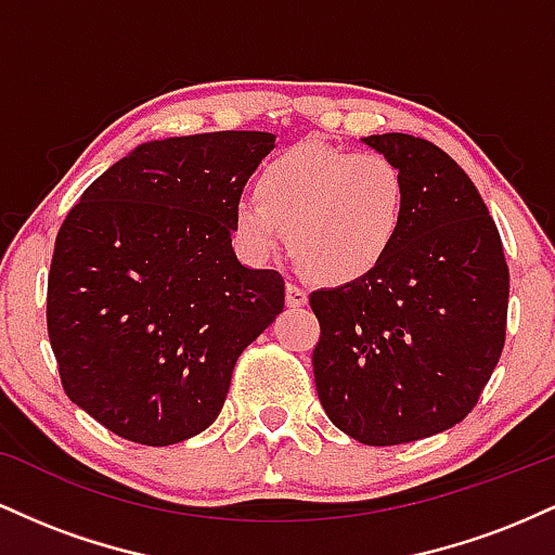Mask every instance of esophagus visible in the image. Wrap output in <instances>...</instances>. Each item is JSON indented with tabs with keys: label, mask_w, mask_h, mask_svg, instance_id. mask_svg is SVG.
Wrapping results in <instances>:
<instances>
[{
	"label": "esophagus",
	"mask_w": 555,
	"mask_h": 555,
	"mask_svg": "<svg viewBox=\"0 0 555 555\" xmlns=\"http://www.w3.org/2000/svg\"><path fill=\"white\" fill-rule=\"evenodd\" d=\"M286 305L289 308H302V305H308V292L295 282H286Z\"/></svg>",
	"instance_id": "34e87169"
}]
</instances>
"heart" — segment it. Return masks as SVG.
Masks as SVG:
<instances>
[{
  "instance_id": "b5f03b06",
  "label": "heart",
  "mask_w": 555,
  "mask_h": 555,
  "mask_svg": "<svg viewBox=\"0 0 555 555\" xmlns=\"http://www.w3.org/2000/svg\"><path fill=\"white\" fill-rule=\"evenodd\" d=\"M404 219L406 182L397 162L310 140L263 164L256 197L234 206L232 229L256 260L273 256L289 232L292 256L310 276L352 284L384 263Z\"/></svg>"
}]
</instances>
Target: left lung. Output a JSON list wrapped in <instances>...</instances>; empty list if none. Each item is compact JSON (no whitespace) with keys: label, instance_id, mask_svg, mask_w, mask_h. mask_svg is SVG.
<instances>
[{"label":"left lung","instance_id":"left-lung-1","mask_svg":"<svg viewBox=\"0 0 555 555\" xmlns=\"http://www.w3.org/2000/svg\"><path fill=\"white\" fill-rule=\"evenodd\" d=\"M397 162L406 219L373 273L318 289V399L336 428L397 446L454 428L473 412L506 341L508 266L473 180L430 140L365 138Z\"/></svg>","mask_w":555,"mask_h":555}]
</instances>
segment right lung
Returning a JSON list of instances; mask_svg holds the SVG:
<instances>
[{
    "mask_svg": "<svg viewBox=\"0 0 555 555\" xmlns=\"http://www.w3.org/2000/svg\"><path fill=\"white\" fill-rule=\"evenodd\" d=\"M271 132L143 143L93 180L54 242L47 328L62 388L106 430L169 446L219 417L237 358L284 308L245 269L232 214Z\"/></svg>",
    "mask_w": 555,
    "mask_h": 555,
    "instance_id": "obj_1",
    "label": "right lung"
}]
</instances>
